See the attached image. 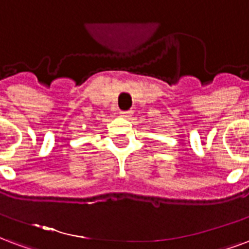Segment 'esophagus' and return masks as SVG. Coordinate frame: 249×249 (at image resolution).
Instances as JSON below:
<instances>
[{"label": "esophagus", "mask_w": 249, "mask_h": 249, "mask_svg": "<svg viewBox=\"0 0 249 249\" xmlns=\"http://www.w3.org/2000/svg\"><path fill=\"white\" fill-rule=\"evenodd\" d=\"M120 115L123 116V117H125V119H129L130 115H132V112H130V110H121Z\"/></svg>", "instance_id": "esophagus-1"}]
</instances>
